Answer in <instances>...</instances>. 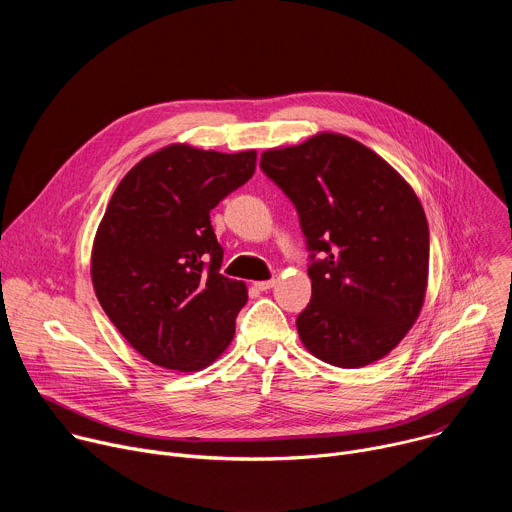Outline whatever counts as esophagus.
Masks as SVG:
<instances>
[{"label": "esophagus", "instance_id": "esophagus-1", "mask_svg": "<svg viewBox=\"0 0 512 512\" xmlns=\"http://www.w3.org/2000/svg\"><path fill=\"white\" fill-rule=\"evenodd\" d=\"M275 285V279H265V281H255V287L261 289V291H267Z\"/></svg>", "mask_w": 512, "mask_h": 512}]
</instances>
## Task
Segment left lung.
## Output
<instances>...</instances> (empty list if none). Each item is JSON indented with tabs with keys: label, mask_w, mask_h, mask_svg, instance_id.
<instances>
[{
	"label": "left lung",
	"mask_w": 512,
	"mask_h": 512,
	"mask_svg": "<svg viewBox=\"0 0 512 512\" xmlns=\"http://www.w3.org/2000/svg\"><path fill=\"white\" fill-rule=\"evenodd\" d=\"M259 166L296 206L310 251L312 300L296 320L304 346L342 369L389 354L427 285L429 229L411 186L338 133L269 150Z\"/></svg>",
	"instance_id": "left-lung-1"
}]
</instances>
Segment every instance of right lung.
<instances>
[{
	"label": "right lung",
	"mask_w": 512,
	"mask_h": 512,
	"mask_svg": "<svg viewBox=\"0 0 512 512\" xmlns=\"http://www.w3.org/2000/svg\"><path fill=\"white\" fill-rule=\"evenodd\" d=\"M257 154L168 145L113 192L93 245L99 304L123 338L158 367H208L235 334L243 281L221 273L210 210L255 172Z\"/></svg>",
	"instance_id": "right-lung-1"
}]
</instances>
